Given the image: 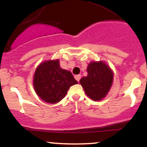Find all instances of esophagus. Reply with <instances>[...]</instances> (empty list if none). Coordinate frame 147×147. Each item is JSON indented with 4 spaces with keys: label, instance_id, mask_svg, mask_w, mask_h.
<instances>
[{
    "label": "esophagus",
    "instance_id": "34e87169",
    "mask_svg": "<svg viewBox=\"0 0 147 147\" xmlns=\"http://www.w3.org/2000/svg\"><path fill=\"white\" fill-rule=\"evenodd\" d=\"M75 79L77 81V82H79V80H80V79H81V75H75Z\"/></svg>",
    "mask_w": 147,
    "mask_h": 147
}]
</instances>
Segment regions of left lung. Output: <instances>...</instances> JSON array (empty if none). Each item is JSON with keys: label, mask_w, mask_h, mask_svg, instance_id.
I'll return each instance as SVG.
<instances>
[{"label": "left lung", "mask_w": 147, "mask_h": 147, "mask_svg": "<svg viewBox=\"0 0 147 147\" xmlns=\"http://www.w3.org/2000/svg\"><path fill=\"white\" fill-rule=\"evenodd\" d=\"M88 75L79 81L86 94L94 101L106 97L113 79L111 70L102 61L91 62L87 68Z\"/></svg>", "instance_id": "left-lung-1"}]
</instances>
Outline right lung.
Returning <instances> with one entry per match:
<instances>
[{"mask_svg": "<svg viewBox=\"0 0 147 147\" xmlns=\"http://www.w3.org/2000/svg\"><path fill=\"white\" fill-rule=\"evenodd\" d=\"M78 84L70 71L60 67L59 60L40 64L34 75L36 94L45 102L55 104L64 98L69 88Z\"/></svg>", "mask_w": 147, "mask_h": 147, "instance_id": "obj_1", "label": "right lung"}]
</instances>
